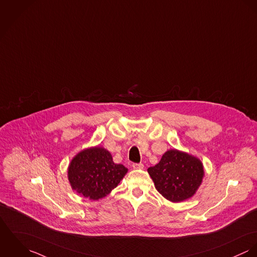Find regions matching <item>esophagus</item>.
<instances>
[{"label": "esophagus", "instance_id": "1", "mask_svg": "<svg viewBox=\"0 0 257 257\" xmlns=\"http://www.w3.org/2000/svg\"><path fill=\"white\" fill-rule=\"evenodd\" d=\"M132 167H133V169H135V170H140V169H143V168H144V165H143L142 163H139V164H133V165H132Z\"/></svg>", "mask_w": 257, "mask_h": 257}]
</instances>
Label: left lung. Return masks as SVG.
Here are the masks:
<instances>
[{
    "label": "left lung",
    "instance_id": "obj_1",
    "mask_svg": "<svg viewBox=\"0 0 257 257\" xmlns=\"http://www.w3.org/2000/svg\"><path fill=\"white\" fill-rule=\"evenodd\" d=\"M157 190L171 202H181L194 195L204 175L199 160L186 153L170 150L160 163L148 169Z\"/></svg>",
    "mask_w": 257,
    "mask_h": 257
}]
</instances>
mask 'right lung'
Instances as JSON below:
<instances>
[{
  "mask_svg": "<svg viewBox=\"0 0 257 257\" xmlns=\"http://www.w3.org/2000/svg\"><path fill=\"white\" fill-rule=\"evenodd\" d=\"M127 169L112 161L108 151L94 147L79 153L71 162L68 177L78 193L90 200L105 197L118 185Z\"/></svg>",
  "mask_w": 257,
  "mask_h": 257,
  "instance_id": "1",
  "label": "right lung"
}]
</instances>
